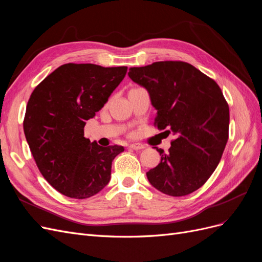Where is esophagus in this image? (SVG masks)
Here are the masks:
<instances>
[{"instance_id": "obj_1", "label": "esophagus", "mask_w": 262, "mask_h": 262, "mask_svg": "<svg viewBox=\"0 0 262 262\" xmlns=\"http://www.w3.org/2000/svg\"><path fill=\"white\" fill-rule=\"evenodd\" d=\"M130 147H131L132 149L138 150V149H143L145 146H144L143 144H140V143H133V144L130 145Z\"/></svg>"}]
</instances>
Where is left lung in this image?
<instances>
[{"mask_svg":"<svg viewBox=\"0 0 262 262\" xmlns=\"http://www.w3.org/2000/svg\"><path fill=\"white\" fill-rule=\"evenodd\" d=\"M129 76L147 90L154 125L172 133L168 154L146 172L161 192L182 196L202 187L215 170L228 140L229 108L217 83L182 61L131 68Z\"/></svg>","mask_w":262,"mask_h":262,"instance_id":"obj_1","label":"left lung"}]
</instances>
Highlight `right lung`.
<instances>
[{
  "instance_id": "1",
  "label": "right lung",
  "mask_w": 262,
  "mask_h": 262,
  "mask_svg": "<svg viewBox=\"0 0 262 262\" xmlns=\"http://www.w3.org/2000/svg\"><path fill=\"white\" fill-rule=\"evenodd\" d=\"M126 71L67 63L31 93L24 132L39 171L60 193L86 199L109 182L114 158L124 148L92 143L84 137V126L104 107Z\"/></svg>"
}]
</instances>
